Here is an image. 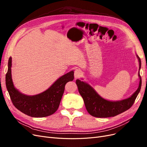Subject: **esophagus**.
<instances>
[{
  "label": "esophagus",
  "mask_w": 147,
  "mask_h": 147,
  "mask_svg": "<svg viewBox=\"0 0 147 147\" xmlns=\"http://www.w3.org/2000/svg\"><path fill=\"white\" fill-rule=\"evenodd\" d=\"M82 75V72L81 71V69H80L79 68L76 69L75 71H74V78H75V79L79 78Z\"/></svg>",
  "instance_id": "1"
}]
</instances>
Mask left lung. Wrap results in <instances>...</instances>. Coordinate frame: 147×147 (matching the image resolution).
<instances>
[{
    "mask_svg": "<svg viewBox=\"0 0 147 147\" xmlns=\"http://www.w3.org/2000/svg\"><path fill=\"white\" fill-rule=\"evenodd\" d=\"M136 57L140 64L139 70H140L141 61L137 55ZM138 76L140 77V80L137 90L131 96L117 101H109L103 98L89 84L85 82L77 79L76 83L78 87L79 93L83 98L88 112L94 117L105 118L115 116L127 110L132 106L138 94L140 93L141 88L142 81L140 71L138 73Z\"/></svg>",
    "mask_w": 147,
    "mask_h": 147,
    "instance_id": "left-lung-1",
    "label": "left lung"
}]
</instances>
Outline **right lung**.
I'll list each match as a JSON object with an SVG mask.
<instances>
[{
    "label": "right lung",
    "mask_w": 147,
    "mask_h": 147,
    "mask_svg": "<svg viewBox=\"0 0 147 147\" xmlns=\"http://www.w3.org/2000/svg\"><path fill=\"white\" fill-rule=\"evenodd\" d=\"M11 67L12 58L10 57L6 74V86L12 104L18 110L33 117H45L55 113L59 107L66 83L74 79V71L72 70L60 77L42 93L27 95L14 87Z\"/></svg>",
    "instance_id": "add662e5"
}]
</instances>
